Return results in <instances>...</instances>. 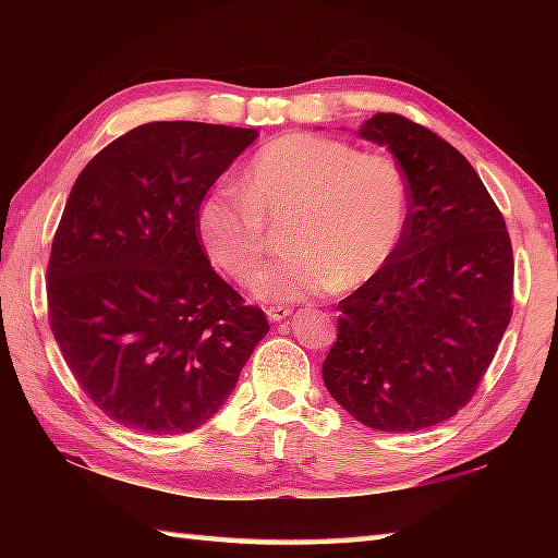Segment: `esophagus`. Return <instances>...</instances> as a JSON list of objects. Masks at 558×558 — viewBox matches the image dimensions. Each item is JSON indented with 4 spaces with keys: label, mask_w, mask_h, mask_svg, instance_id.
<instances>
[{
    "label": "esophagus",
    "mask_w": 558,
    "mask_h": 558,
    "mask_svg": "<svg viewBox=\"0 0 558 558\" xmlns=\"http://www.w3.org/2000/svg\"><path fill=\"white\" fill-rule=\"evenodd\" d=\"M290 313H292V310L286 307V305H272V307L266 310V315H268L270 323H280V319H286Z\"/></svg>",
    "instance_id": "obj_1"
}]
</instances>
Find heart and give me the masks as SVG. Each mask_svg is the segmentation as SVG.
I'll list each match as a JSON object with an SVG mask.
<instances>
[{"label":"heart","mask_w":558,"mask_h":558,"mask_svg":"<svg viewBox=\"0 0 558 558\" xmlns=\"http://www.w3.org/2000/svg\"><path fill=\"white\" fill-rule=\"evenodd\" d=\"M409 221V182L384 155L292 132L263 145L239 182L216 184L194 211L206 258L235 282L256 276L282 223L288 256L260 272L266 300H298L369 282L393 258Z\"/></svg>","instance_id":"1"}]
</instances>
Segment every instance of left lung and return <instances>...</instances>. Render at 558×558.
I'll use <instances>...</instances> for the list:
<instances>
[{
	"mask_svg": "<svg viewBox=\"0 0 558 558\" xmlns=\"http://www.w3.org/2000/svg\"><path fill=\"white\" fill-rule=\"evenodd\" d=\"M359 135L399 162L409 221L379 276L339 302L323 379L364 426L423 430L452 418L493 364L512 319V241L483 179L436 132L379 112Z\"/></svg>",
	"mask_w": 558,
	"mask_h": 558,
	"instance_id": "obj_1",
	"label": "left lung"
}]
</instances>
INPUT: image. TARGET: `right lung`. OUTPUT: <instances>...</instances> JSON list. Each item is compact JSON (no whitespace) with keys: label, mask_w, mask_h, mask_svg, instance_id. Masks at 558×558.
<instances>
[{"label":"right lung","mask_w":558,"mask_h":558,"mask_svg":"<svg viewBox=\"0 0 558 558\" xmlns=\"http://www.w3.org/2000/svg\"><path fill=\"white\" fill-rule=\"evenodd\" d=\"M258 130L147 122L75 179L53 235L49 325L88 399L120 426H204L268 335L196 239L194 211Z\"/></svg>","instance_id":"1"}]
</instances>
